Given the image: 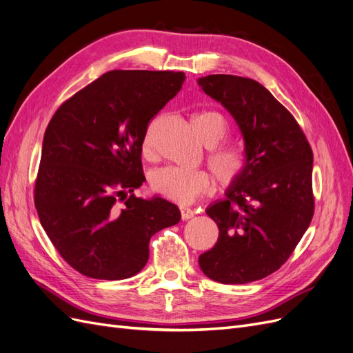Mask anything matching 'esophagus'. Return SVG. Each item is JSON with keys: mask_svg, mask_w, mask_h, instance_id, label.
Wrapping results in <instances>:
<instances>
[{"mask_svg": "<svg viewBox=\"0 0 353 353\" xmlns=\"http://www.w3.org/2000/svg\"><path fill=\"white\" fill-rule=\"evenodd\" d=\"M179 212H181V218H183L184 221L191 219V218L194 216V212L191 210L190 208H185V206H181V208H179Z\"/></svg>", "mask_w": 353, "mask_h": 353, "instance_id": "esophagus-1", "label": "esophagus"}]
</instances>
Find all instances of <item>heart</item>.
I'll return each mask as SVG.
<instances>
[{
  "label": "heart",
  "instance_id": "b5f03b06",
  "mask_svg": "<svg viewBox=\"0 0 353 353\" xmlns=\"http://www.w3.org/2000/svg\"><path fill=\"white\" fill-rule=\"evenodd\" d=\"M193 126L200 141L209 147L208 165L221 184L231 185L244 174L248 166L245 153L236 145H218L228 134V122L219 112L203 110L193 117ZM143 153H150L148 140L143 143ZM212 185L210 175L203 169L168 166L156 170L152 176L154 193L168 200L187 203L206 193Z\"/></svg>",
  "mask_w": 353,
  "mask_h": 353
}]
</instances>
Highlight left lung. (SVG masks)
<instances>
[{
  "instance_id": "1",
  "label": "left lung",
  "mask_w": 353,
  "mask_h": 353,
  "mask_svg": "<svg viewBox=\"0 0 353 353\" xmlns=\"http://www.w3.org/2000/svg\"><path fill=\"white\" fill-rule=\"evenodd\" d=\"M199 85L236 119L248 159L227 197L206 210L219 237L199 265L222 284L262 280L290 258L312 221V148L294 116L254 79L209 74Z\"/></svg>"
}]
</instances>
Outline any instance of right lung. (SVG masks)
<instances>
[{
  "label": "right lung",
  "instance_id": "right-lung-1",
  "mask_svg": "<svg viewBox=\"0 0 353 353\" xmlns=\"http://www.w3.org/2000/svg\"><path fill=\"white\" fill-rule=\"evenodd\" d=\"M184 81L183 72L110 70L52 114L35 208L52 245L82 275L130 279L147 263L152 236L179 222L174 203L143 200L132 191L145 181L148 123Z\"/></svg>",
  "mask_w": 353,
  "mask_h": 353
}]
</instances>
